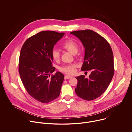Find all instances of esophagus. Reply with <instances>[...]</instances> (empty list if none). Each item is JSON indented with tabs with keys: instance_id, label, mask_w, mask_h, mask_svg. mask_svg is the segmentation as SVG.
I'll list each match as a JSON object with an SVG mask.
<instances>
[{
	"instance_id": "esophagus-1",
	"label": "esophagus",
	"mask_w": 132,
	"mask_h": 132,
	"mask_svg": "<svg viewBox=\"0 0 132 132\" xmlns=\"http://www.w3.org/2000/svg\"><path fill=\"white\" fill-rule=\"evenodd\" d=\"M72 78V76H68V75H65L64 76V79H70V78Z\"/></svg>"
}]
</instances>
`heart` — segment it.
I'll use <instances>...</instances> for the list:
<instances>
[{"label":"heart","mask_w":132,"mask_h":132,"mask_svg":"<svg viewBox=\"0 0 132 132\" xmlns=\"http://www.w3.org/2000/svg\"><path fill=\"white\" fill-rule=\"evenodd\" d=\"M62 47L63 49L67 50L73 55H76L78 51V44L73 40L69 39L66 40L62 44ZM52 56L54 60L57 61L60 58L59 52L56 50L54 49L52 52ZM77 67L76 64H72L63 66L60 68V70L66 74L69 75H73L75 73L76 68Z\"/></svg>","instance_id":"obj_1"}]
</instances>
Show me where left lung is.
Listing matches in <instances>:
<instances>
[{"label": "left lung", "mask_w": 132, "mask_h": 132, "mask_svg": "<svg viewBox=\"0 0 132 132\" xmlns=\"http://www.w3.org/2000/svg\"><path fill=\"white\" fill-rule=\"evenodd\" d=\"M81 42L85 49L84 62L81 70L90 73L76 77V94L81 98L91 101L101 96L107 89L114 74L113 56L108 42L97 33L91 30L71 32Z\"/></svg>", "instance_id": "1"}]
</instances>
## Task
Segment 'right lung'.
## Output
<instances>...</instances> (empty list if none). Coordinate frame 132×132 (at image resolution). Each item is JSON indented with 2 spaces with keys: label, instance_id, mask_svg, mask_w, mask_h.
Here are the masks:
<instances>
[{
  "label": "right lung",
  "instance_id": "obj_1",
  "mask_svg": "<svg viewBox=\"0 0 132 132\" xmlns=\"http://www.w3.org/2000/svg\"><path fill=\"white\" fill-rule=\"evenodd\" d=\"M54 31H43L27 39L23 44L19 59V71L28 93L35 100L50 102L60 93L64 76L52 66V52L64 35Z\"/></svg>",
  "mask_w": 132,
  "mask_h": 132
}]
</instances>
